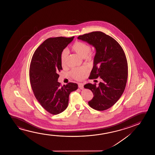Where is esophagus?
I'll return each instance as SVG.
<instances>
[{
  "instance_id": "obj_1",
  "label": "esophagus",
  "mask_w": 155,
  "mask_h": 155,
  "mask_svg": "<svg viewBox=\"0 0 155 155\" xmlns=\"http://www.w3.org/2000/svg\"><path fill=\"white\" fill-rule=\"evenodd\" d=\"M78 87L80 89H83L84 88V84L82 83H79Z\"/></svg>"
}]
</instances>
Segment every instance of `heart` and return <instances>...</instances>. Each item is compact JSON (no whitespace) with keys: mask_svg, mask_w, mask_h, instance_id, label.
Listing matches in <instances>:
<instances>
[{"mask_svg":"<svg viewBox=\"0 0 155 155\" xmlns=\"http://www.w3.org/2000/svg\"><path fill=\"white\" fill-rule=\"evenodd\" d=\"M71 49L82 58L90 59L92 57V54L91 53V47L86 43L81 41L76 42L71 46ZM67 56L68 51L64 50L62 52L60 57L61 64L62 67H64L66 65ZM87 72V70L85 68H74L71 70L70 74L73 78L77 81H81Z\"/></svg>","mask_w":155,"mask_h":155,"instance_id":"b5f03b06","label":"heart"}]
</instances>
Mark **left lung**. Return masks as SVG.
I'll return each mask as SVG.
<instances>
[{"label": "left lung", "instance_id": "8db88e82", "mask_svg": "<svg viewBox=\"0 0 155 155\" xmlns=\"http://www.w3.org/2000/svg\"><path fill=\"white\" fill-rule=\"evenodd\" d=\"M78 39L96 49L89 79L101 78L98 86L91 83L84 85L93 93L88 104L96 110H106L117 103L125 89L128 74L125 53L117 41L100 31L79 35Z\"/></svg>", "mask_w": 155, "mask_h": 155}]
</instances>
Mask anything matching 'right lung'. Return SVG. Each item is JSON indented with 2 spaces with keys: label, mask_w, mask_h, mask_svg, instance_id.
Here are the masks:
<instances>
[{
  "label": "right lung",
  "mask_w": 155,
  "mask_h": 155,
  "mask_svg": "<svg viewBox=\"0 0 155 155\" xmlns=\"http://www.w3.org/2000/svg\"><path fill=\"white\" fill-rule=\"evenodd\" d=\"M74 38H48L34 52L31 60L29 74L32 90L41 105L52 114L64 112L68 106L70 93L78 89L76 83L61 86L58 81V72L62 70V52Z\"/></svg>",
  "instance_id": "right-lung-1"
}]
</instances>
